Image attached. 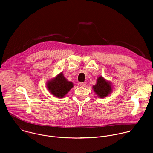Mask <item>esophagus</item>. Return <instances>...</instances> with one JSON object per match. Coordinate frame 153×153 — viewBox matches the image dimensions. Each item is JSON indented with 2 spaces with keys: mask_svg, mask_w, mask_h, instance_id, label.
I'll use <instances>...</instances> for the list:
<instances>
[{
  "mask_svg": "<svg viewBox=\"0 0 153 153\" xmlns=\"http://www.w3.org/2000/svg\"><path fill=\"white\" fill-rule=\"evenodd\" d=\"M80 85L82 87H85L86 85V83L85 82H80Z\"/></svg>",
  "mask_w": 153,
  "mask_h": 153,
  "instance_id": "esophagus-1",
  "label": "esophagus"
}]
</instances>
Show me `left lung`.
<instances>
[{"label":"left lung","mask_w":153,"mask_h":153,"mask_svg":"<svg viewBox=\"0 0 153 153\" xmlns=\"http://www.w3.org/2000/svg\"><path fill=\"white\" fill-rule=\"evenodd\" d=\"M92 89L100 98H105L109 96L114 89L112 83L102 76H99L97 77L96 85L93 86Z\"/></svg>","instance_id":"8db88e82"}]
</instances>
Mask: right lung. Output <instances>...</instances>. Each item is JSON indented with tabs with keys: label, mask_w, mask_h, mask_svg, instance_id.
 Returning <instances> with one entry per match:
<instances>
[{
	"label": "right lung",
	"mask_w": 153,
	"mask_h": 153,
	"mask_svg": "<svg viewBox=\"0 0 153 153\" xmlns=\"http://www.w3.org/2000/svg\"><path fill=\"white\" fill-rule=\"evenodd\" d=\"M73 86V83L68 81L64 76L62 72L46 82V87L48 91L57 98L65 97Z\"/></svg>",
	"instance_id": "obj_1"
}]
</instances>
